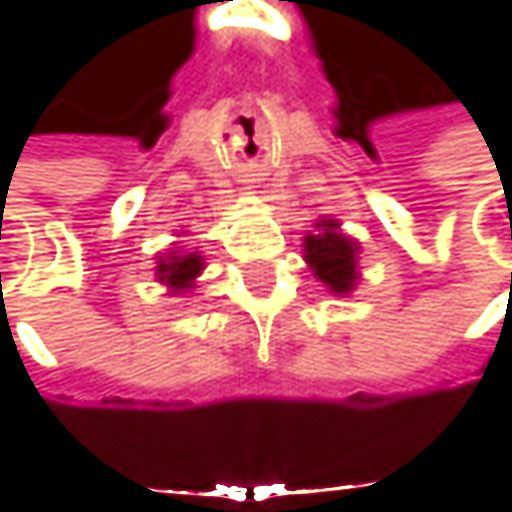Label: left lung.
Masks as SVG:
<instances>
[{"label":"left lung","instance_id":"obj_1","mask_svg":"<svg viewBox=\"0 0 512 512\" xmlns=\"http://www.w3.org/2000/svg\"><path fill=\"white\" fill-rule=\"evenodd\" d=\"M317 228V234L305 237V260L332 293L344 296L358 281V243L338 231L335 219H326Z\"/></svg>","mask_w":512,"mask_h":512}]
</instances>
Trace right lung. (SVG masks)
Returning <instances> with one entry per match:
<instances>
[{
  "instance_id": "1",
  "label": "right lung",
  "mask_w": 512,
  "mask_h": 512,
  "mask_svg": "<svg viewBox=\"0 0 512 512\" xmlns=\"http://www.w3.org/2000/svg\"><path fill=\"white\" fill-rule=\"evenodd\" d=\"M201 269H204V257L198 255V252H186V255L171 252L168 257L156 260V278L165 287H171V293L189 290L195 284V278L201 275Z\"/></svg>"
}]
</instances>
